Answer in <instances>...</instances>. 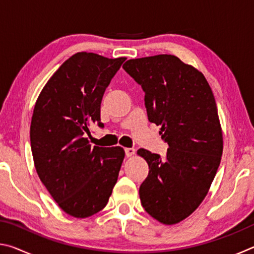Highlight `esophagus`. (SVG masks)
Segmentation results:
<instances>
[{"instance_id": "34e87169", "label": "esophagus", "mask_w": 254, "mask_h": 254, "mask_svg": "<svg viewBox=\"0 0 254 254\" xmlns=\"http://www.w3.org/2000/svg\"><path fill=\"white\" fill-rule=\"evenodd\" d=\"M134 153H135V149H133V148H127L126 149V156L127 158L128 157H132Z\"/></svg>"}]
</instances>
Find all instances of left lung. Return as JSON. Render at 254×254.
I'll return each mask as SVG.
<instances>
[{"instance_id": "1", "label": "left lung", "mask_w": 254, "mask_h": 254, "mask_svg": "<svg viewBox=\"0 0 254 254\" xmlns=\"http://www.w3.org/2000/svg\"><path fill=\"white\" fill-rule=\"evenodd\" d=\"M126 70L145 93L148 119L161 128L169 148L163 158L145 149L149 175L141 184V204L166 225L184 221L207 195L223 153L216 102L203 72L174 55L130 59Z\"/></svg>"}]
</instances>
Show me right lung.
Listing matches in <instances>:
<instances>
[{
    "mask_svg": "<svg viewBox=\"0 0 254 254\" xmlns=\"http://www.w3.org/2000/svg\"><path fill=\"white\" fill-rule=\"evenodd\" d=\"M126 57L77 53L44 86L34 105L30 141L42 184L64 212L85 218L105 207L126 152L92 148L86 133L101 122V103Z\"/></svg>",
    "mask_w": 254,
    "mask_h": 254,
    "instance_id": "right-lung-1",
    "label": "right lung"
}]
</instances>
